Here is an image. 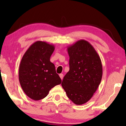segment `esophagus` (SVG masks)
Wrapping results in <instances>:
<instances>
[{"label":"esophagus","mask_w":126,"mask_h":126,"mask_svg":"<svg viewBox=\"0 0 126 126\" xmlns=\"http://www.w3.org/2000/svg\"><path fill=\"white\" fill-rule=\"evenodd\" d=\"M59 77H60V78H61V79L62 80L63 79V74L62 73L59 74Z\"/></svg>","instance_id":"34e87169"}]
</instances>
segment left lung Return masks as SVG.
<instances>
[{
	"mask_svg": "<svg viewBox=\"0 0 126 126\" xmlns=\"http://www.w3.org/2000/svg\"><path fill=\"white\" fill-rule=\"evenodd\" d=\"M67 50L69 71L62 86L74 104L81 105L91 99L101 82V60L93 47L83 39L68 47Z\"/></svg>",
	"mask_w": 126,
	"mask_h": 126,
	"instance_id": "8db88e82",
	"label": "left lung"
}]
</instances>
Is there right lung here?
<instances>
[{"label":"right lung","instance_id":"right-lung-1","mask_svg":"<svg viewBox=\"0 0 126 126\" xmlns=\"http://www.w3.org/2000/svg\"><path fill=\"white\" fill-rule=\"evenodd\" d=\"M54 46L44 41H37L29 47L20 61L19 80L28 97L34 101L43 99L51 89L62 82L50 62Z\"/></svg>","mask_w":126,"mask_h":126}]
</instances>
